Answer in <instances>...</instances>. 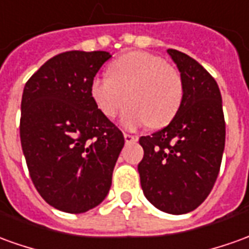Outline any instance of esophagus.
I'll return each mask as SVG.
<instances>
[{
    "mask_svg": "<svg viewBox=\"0 0 249 249\" xmlns=\"http://www.w3.org/2000/svg\"><path fill=\"white\" fill-rule=\"evenodd\" d=\"M124 139H125V142H137V136H135V135H129V133H124Z\"/></svg>",
    "mask_w": 249,
    "mask_h": 249,
    "instance_id": "obj_1",
    "label": "esophagus"
}]
</instances>
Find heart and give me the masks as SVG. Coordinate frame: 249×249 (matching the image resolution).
Wrapping results in <instances>:
<instances>
[{
  "label": "heart",
  "instance_id": "heart-1",
  "mask_svg": "<svg viewBox=\"0 0 249 249\" xmlns=\"http://www.w3.org/2000/svg\"><path fill=\"white\" fill-rule=\"evenodd\" d=\"M185 94L183 78L177 67L155 53L132 51L109 66V75H97L90 82V95L105 117L121 116L128 129L144 125L161 128L177 116Z\"/></svg>",
  "mask_w": 249,
  "mask_h": 249
}]
</instances>
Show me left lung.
<instances>
[{
  "mask_svg": "<svg viewBox=\"0 0 249 249\" xmlns=\"http://www.w3.org/2000/svg\"><path fill=\"white\" fill-rule=\"evenodd\" d=\"M183 78L185 94L177 116L163 129L139 139L144 196L161 212L183 214L206 199L220 173L225 147L221 93L197 60L167 50Z\"/></svg>",
  "mask_w": 249,
  "mask_h": 249,
  "instance_id": "8db88e82",
  "label": "left lung"
}]
</instances>
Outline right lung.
I'll use <instances>...</instances> for the list:
<instances>
[{
  "label": "right lung",
  "instance_id": "right-lung-1",
  "mask_svg": "<svg viewBox=\"0 0 249 249\" xmlns=\"http://www.w3.org/2000/svg\"><path fill=\"white\" fill-rule=\"evenodd\" d=\"M110 59L107 51L62 52L28 79L20 139L28 171L47 203L66 213L100 205L124 135L97 109L90 82Z\"/></svg>",
  "mask_w": 249,
  "mask_h": 249
}]
</instances>
